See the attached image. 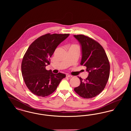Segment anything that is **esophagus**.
Returning <instances> with one entry per match:
<instances>
[{"label":"esophagus","mask_w":131,"mask_h":131,"mask_svg":"<svg viewBox=\"0 0 131 131\" xmlns=\"http://www.w3.org/2000/svg\"><path fill=\"white\" fill-rule=\"evenodd\" d=\"M66 77H67V78H72V75H68V74H67V75H66Z\"/></svg>","instance_id":"obj_1"}]
</instances>
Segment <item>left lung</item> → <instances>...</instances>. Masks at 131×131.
I'll return each instance as SVG.
<instances>
[{"mask_svg": "<svg viewBox=\"0 0 131 131\" xmlns=\"http://www.w3.org/2000/svg\"><path fill=\"white\" fill-rule=\"evenodd\" d=\"M81 44L82 52L81 65L86 67L87 78L75 87L81 97L89 99L96 97L104 89L109 78L110 65L106 52L98 42L83 35H74Z\"/></svg>", "mask_w": 131, "mask_h": 131, "instance_id": "obj_1", "label": "left lung"}]
</instances>
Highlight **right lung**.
Returning a JSON list of instances; mask_svg holds the SVG:
<instances>
[{
    "mask_svg": "<svg viewBox=\"0 0 131 131\" xmlns=\"http://www.w3.org/2000/svg\"><path fill=\"white\" fill-rule=\"evenodd\" d=\"M69 34H46L30 45L21 62V73L26 86L38 96L45 97L52 93L66 75L53 74L46 69L50 64V57L57 47Z\"/></svg>",
    "mask_w": 131,
    "mask_h": 131,
    "instance_id": "obj_1",
    "label": "right lung"
}]
</instances>
